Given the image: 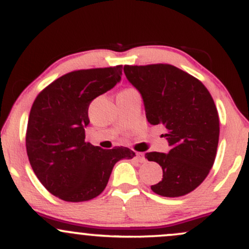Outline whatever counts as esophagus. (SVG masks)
Wrapping results in <instances>:
<instances>
[{"mask_svg":"<svg viewBox=\"0 0 249 249\" xmlns=\"http://www.w3.org/2000/svg\"><path fill=\"white\" fill-rule=\"evenodd\" d=\"M136 158H137V160H138L139 162H145V161H146V159H145L144 154H142V153H136Z\"/></svg>","mask_w":249,"mask_h":249,"instance_id":"obj_1","label":"esophagus"}]
</instances>
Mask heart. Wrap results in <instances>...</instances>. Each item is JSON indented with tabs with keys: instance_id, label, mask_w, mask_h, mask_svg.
Returning <instances> with one entry per match:
<instances>
[{
	"instance_id": "1",
	"label": "heart",
	"mask_w": 249,
	"mask_h": 249,
	"mask_svg": "<svg viewBox=\"0 0 249 249\" xmlns=\"http://www.w3.org/2000/svg\"><path fill=\"white\" fill-rule=\"evenodd\" d=\"M131 90H133V89H125V90H123L122 92H127V91H131Z\"/></svg>"
}]
</instances>
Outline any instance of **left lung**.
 Returning <instances> with one entry per match:
<instances>
[{
  "instance_id": "8db88e82",
  "label": "left lung",
  "mask_w": 249,
  "mask_h": 249,
  "mask_svg": "<svg viewBox=\"0 0 249 249\" xmlns=\"http://www.w3.org/2000/svg\"><path fill=\"white\" fill-rule=\"evenodd\" d=\"M128 82L141 92L147 122L164 125L170 152H147L162 168L154 193L168 198L188 194L204 181L216 156L219 115L206 87L171 64L125 65Z\"/></svg>"
}]
</instances>
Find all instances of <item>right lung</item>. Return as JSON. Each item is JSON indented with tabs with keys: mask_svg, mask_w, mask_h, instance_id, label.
<instances>
[{
	"mask_svg": "<svg viewBox=\"0 0 249 249\" xmlns=\"http://www.w3.org/2000/svg\"><path fill=\"white\" fill-rule=\"evenodd\" d=\"M123 65L76 70L43 89L31 107L25 146L34 172L57 198L88 201L107 187L112 168L134 153L124 146L104 150L85 142L88 110L96 97L121 81Z\"/></svg>",
	"mask_w": 249,
	"mask_h": 249,
	"instance_id": "1",
	"label": "right lung"
}]
</instances>
